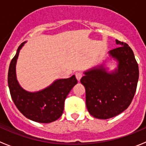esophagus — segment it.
I'll return each instance as SVG.
<instances>
[{"instance_id": "34e87169", "label": "esophagus", "mask_w": 146, "mask_h": 146, "mask_svg": "<svg viewBox=\"0 0 146 146\" xmlns=\"http://www.w3.org/2000/svg\"><path fill=\"white\" fill-rule=\"evenodd\" d=\"M76 78H77V80H78V81H80V80L82 77V73H80V72H76Z\"/></svg>"}]
</instances>
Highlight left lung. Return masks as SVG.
Returning a JSON list of instances; mask_svg holds the SVG:
<instances>
[{
    "instance_id": "1",
    "label": "left lung",
    "mask_w": 146,
    "mask_h": 146,
    "mask_svg": "<svg viewBox=\"0 0 146 146\" xmlns=\"http://www.w3.org/2000/svg\"><path fill=\"white\" fill-rule=\"evenodd\" d=\"M119 46L109 51L117 68L107 71L104 64L84 72L80 82L85 86L86 107L93 117L107 119L128 108L136 90L139 70L134 54L129 45L116 40Z\"/></svg>"
}]
</instances>
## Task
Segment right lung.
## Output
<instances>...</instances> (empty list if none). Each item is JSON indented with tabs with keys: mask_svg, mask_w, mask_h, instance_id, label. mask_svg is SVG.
I'll use <instances>...</instances> for the list:
<instances>
[{
	"mask_svg": "<svg viewBox=\"0 0 146 146\" xmlns=\"http://www.w3.org/2000/svg\"><path fill=\"white\" fill-rule=\"evenodd\" d=\"M25 43L20 45L10 62L8 75L10 95L19 111L27 119L39 123H51L62 115L65 100L78 81L73 75L69 78L57 79L42 90L29 92L23 89L17 80L16 64Z\"/></svg>",
	"mask_w": 146,
	"mask_h": 146,
	"instance_id": "obj_1",
	"label": "right lung"
}]
</instances>
